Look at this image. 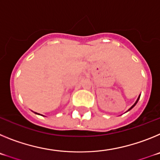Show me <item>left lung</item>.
<instances>
[{
	"label": "left lung",
	"mask_w": 160,
	"mask_h": 160,
	"mask_svg": "<svg viewBox=\"0 0 160 160\" xmlns=\"http://www.w3.org/2000/svg\"><path fill=\"white\" fill-rule=\"evenodd\" d=\"M139 98H140V96H138V99H137V101H136V102H135V104H134V105H133V106H132V107H131V108H130V109H129V111H130V110H131V109H132V108H133V107H135V105H136V103H137V102H138V99H139Z\"/></svg>",
	"instance_id": "1"
}]
</instances>
